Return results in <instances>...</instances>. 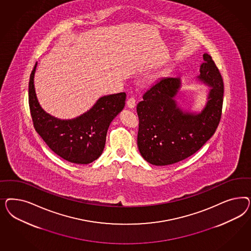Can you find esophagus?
Masks as SVG:
<instances>
[{"label": "esophagus", "instance_id": "esophagus-1", "mask_svg": "<svg viewBox=\"0 0 251 251\" xmlns=\"http://www.w3.org/2000/svg\"><path fill=\"white\" fill-rule=\"evenodd\" d=\"M135 105H136V100H135L134 98H129V99L127 100V106H128L129 108H130V109L134 108Z\"/></svg>", "mask_w": 251, "mask_h": 251}]
</instances>
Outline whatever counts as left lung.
Returning a JSON list of instances; mask_svg holds the SVG:
<instances>
[{
	"label": "left lung",
	"mask_w": 251,
	"mask_h": 251,
	"mask_svg": "<svg viewBox=\"0 0 251 251\" xmlns=\"http://www.w3.org/2000/svg\"><path fill=\"white\" fill-rule=\"evenodd\" d=\"M197 79L208 85L207 102L201 112L183 110L175 98L179 78H162L145 92L137 105V145L144 159L168 166L188 158L213 136L222 115L224 82L212 57L203 54Z\"/></svg>",
	"instance_id": "obj_1"
}]
</instances>
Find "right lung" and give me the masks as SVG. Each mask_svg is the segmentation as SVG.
I'll use <instances>...</instances> for the list:
<instances>
[{
    "mask_svg": "<svg viewBox=\"0 0 251 251\" xmlns=\"http://www.w3.org/2000/svg\"><path fill=\"white\" fill-rule=\"evenodd\" d=\"M37 64L31 73L28 87L35 129L61 158L78 165L90 164L103 152L107 129L125 106L126 94L122 92L104 96L84 114L72 120H60L47 113L38 103L34 85Z\"/></svg>",
    "mask_w": 251,
    "mask_h": 251,
    "instance_id": "right-lung-1",
    "label": "right lung"
}]
</instances>
